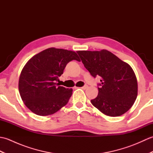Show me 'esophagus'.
Here are the masks:
<instances>
[{
	"instance_id": "1",
	"label": "esophagus",
	"mask_w": 153,
	"mask_h": 153,
	"mask_svg": "<svg viewBox=\"0 0 153 153\" xmlns=\"http://www.w3.org/2000/svg\"><path fill=\"white\" fill-rule=\"evenodd\" d=\"M87 87H88V86H87V85H84V86H83V87H80L81 89H86Z\"/></svg>"
}]
</instances>
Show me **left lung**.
I'll return each mask as SVG.
<instances>
[{"label":"left lung","mask_w":153,"mask_h":153,"mask_svg":"<svg viewBox=\"0 0 153 153\" xmlns=\"http://www.w3.org/2000/svg\"><path fill=\"white\" fill-rule=\"evenodd\" d=\"M82 63L94 77H101L99 93L91 100L105 115L121 116L131 108L137 96V81L131 67L106 50L77 51Z\"/></svg>","instance_id":"obj_1"}]
</instances>
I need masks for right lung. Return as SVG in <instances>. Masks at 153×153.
Returning <instances> with one entry per match:
<instances>
[{"instance_id": "add662e5", "label": "right lung", "mask_w": 153, "mask_h": 153, "mask_svg": "<svg viewBox=\"0 0 153 153\" xmlns=\"http://www.w3.org/2000/svg\"><path fill=\"white\" fill-rule=\"evenodd\" d=\"M79 60L74 51L49 48L35 55L22 70L19 92L25 105L39 116L53 114L69 101L72 89L57 82L70 61Z\"/></svg>"}]
</instances>
